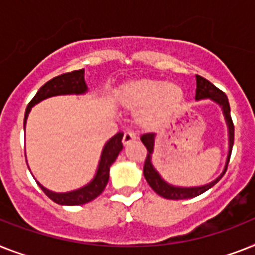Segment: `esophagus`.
I'll return each mask as SVG.
<instances>
[{"mask_svg": "<svg viewBox=\"0 0 255 255\" xmlns=\"http://www.w3.org/2000/svg\"><path fill=\"white\" fill-rule=\"evenodd\" d=\"M135 134H134V132L132 131H125L124 132V138H123V143L124 144H129V143H131V142H134V140H135Z\"/></svg>", "mask_w": 255, "mask_h": 255, "instance_id": "esophagus-1", "label": "esophagus"}]
</instances>
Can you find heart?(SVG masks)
I'll list each match as a JSON object with an SVG mask.
<instances>
[{"instance_id":"1","label":"heart","mask_w":255,"mask_h":255,"mask_svg":"<svg viewBox=\"0 0 255 255\" xmlns=\"http://www.w3.org/2000/svg\"><path fill=\"white\" fill-rule=\"evenodd\" d=\"M123 100L134 108L147 107L142 116L144 123H159L180 108L184 92L174 83L144 79L126 86L123 91Z\"/></svg>"}]
</instances>
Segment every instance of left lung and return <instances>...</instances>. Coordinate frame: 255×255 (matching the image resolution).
Masks as SVG:
<instances>
[{"label":"left lung","instance_id":"1","mask_svg":"<svg viewBox=\"0 0 255 255\" xmlns=\"http://www.w3.org/2000/svg\"><path fill=\"white\" fill-rule=\"evenodd\" d=\"M197 91H195V100H202V99H211L212 102L218 103L223 109V115L226 119L227 126H228V135H229V150H228V156H227L226 167L223 173L219 176L218 178L210 182V184L202 185V186H194V188H181V186H174V185L168 184L167 181H164L159 172L155 169L152 161V152H153V144H155V132H147L140 136V140L146 146L147 151V157L144 160V167H143V174L144 178L148 182L156 194H159L163 198L167 199H189L198 197L202 193L207 191L208 189H211L216 182L220 181V178L224 176L227 168H228L229 159H231V153H232L233 148V140H235V126H233L232 117H231V107H229V102L227 95L219 90L216 86H214L210 81H207L206 78L197 75Z\"/></svg>","mask_w":255,"mask_h":255}]
</instances>
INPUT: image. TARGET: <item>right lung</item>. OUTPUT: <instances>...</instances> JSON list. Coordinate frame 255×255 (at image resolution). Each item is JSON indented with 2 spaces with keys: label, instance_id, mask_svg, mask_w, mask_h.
I'll list each match as a JSON object with an SVG mask.
<instances>
[{
  "label": "right lung",
  "instance_id": "1",
  "mask_svg": "<svg viewBox=\"0 0 255 255\" xmlns=\"http://www.w3.org/2000/svg\"><path fill=\"white\" fill-rule=\"evenodd\" d=\"M85 92H87V85L85 82V70L83 69L54 77L53 79H50L45 85L41 86L39 91L36 92V95L32 98V100L28 103L26 113H24L23 128H26L27 117H28L31 108L35 104L41 102V100H45V99L52 98V96H57V95H81L85 94ZM123 136L124 132L120 131L105 143L94 178L88 184H86L85 186L75 189V190L65 191V193H56V191L44 188L43 185L39 184V182H37V185L52 201L58 203V205L79 206L94 201L96 197L102 194L107 184H108L109 168L117 159L120 151L123 150Z\"/></svg>",
  "mask_w": 255,
  "mask_h": 255
}]
</instances>
